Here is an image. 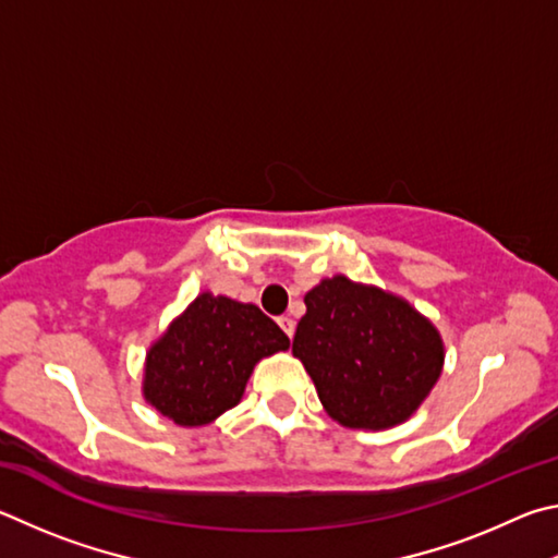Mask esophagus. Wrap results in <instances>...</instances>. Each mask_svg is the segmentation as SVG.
Instances as JSON below:
<instances>
[{"label":"esophagus","mask_w":558,"mask_h":558,"mask_svg":"<svg viewBox=\"0 0 558 558\" xmlns=\"http://www.w3.org/2000/svg\"><path fill=\"white\" fill-rule=\"evenodd\" d=\"M279 326H281V330H284V333H287L289 338H294L296 324H294V320H291L289 316H281V318H279Z\"/></svg>","instance_id":"1"}]
</instances>
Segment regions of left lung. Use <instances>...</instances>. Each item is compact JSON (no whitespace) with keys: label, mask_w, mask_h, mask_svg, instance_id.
I'll return each instance as SVG.
<instances>
[{"label":"left lung","mask_w":558,"mask_h":558,"mask_svg":"<svg viewBox=\"0 0 558 558\" xmlns=\"http://www.w3.org/2000/svg\"><path fill=\"white\" fill-rule=\"evenodd\" d=\"M304 304L291 353L333 422L383 432L416 414L446 360L432 320L407 299L345 274L320 279Z\"/></svg>","instance_id":"1"}]
</instances>
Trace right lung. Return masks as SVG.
I'll list each match as a JSON object with an SVG mask.
<instances>
[{
    "mask_svg": "<svg viewBox=\"0 0 558 558\" xmlns=\"http://www.w3.org/2000/svg\"><path fill=\"white\" fill-rule=\"evenodd\" d=\"M289 350V338L254 304L195 296L146 350L142 395L179 426H208L238 407L254 365Z\"/></svg>",
    "mask_w": 558,
    "mask_h": 558,
    "instance_id": "right-lung-1",
    "label": "right lung"
}]
</instances>
